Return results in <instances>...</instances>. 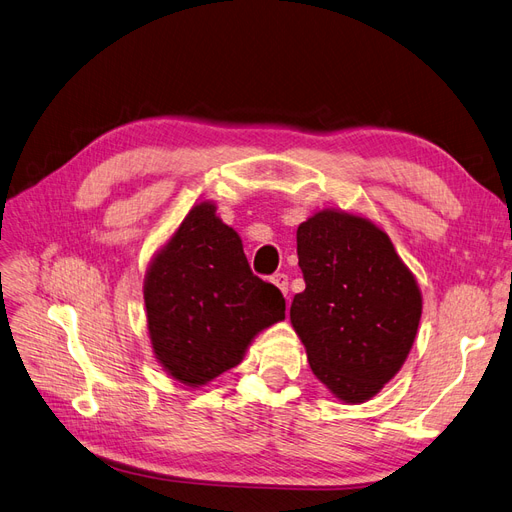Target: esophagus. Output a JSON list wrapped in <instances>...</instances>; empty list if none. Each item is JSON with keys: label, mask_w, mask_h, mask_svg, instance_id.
<instances>
[{"label": "esophagus", "mask_w": 512, "mask_h": 512, "mask_svg": "<svg viewBox=\"0 0 512 512\" xmlns=\"http://www.w3.org/2000/svg\"><path fill=\"white\" fill-rule=\"evenodd\" d=\"M272 283H274L280 291H283L285 295L289 293V276H287V274H283V272L274 274V276H272Z\"/></svg>", "instance_id": "esophagus-1"}]
</instances>
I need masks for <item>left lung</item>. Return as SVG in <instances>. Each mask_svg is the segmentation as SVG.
<instances>
[{
    "label": "left lung",
    "mask_w": 512,
    "mask_h": 512,
    "mask_svg": "<svg viewBox=\"0 0 512 512\" xmlns=\"http://www.w3.org/2000/svg\"><path fill=\"white\" fill-rule=\"evenodd\" d=\"M306 289L291 323L308 364L344 402H364L404 364L421 319V293L374 223L323 210L298 227Z\"/></svg>",
    "instance_id": "1"
}]
</instances>
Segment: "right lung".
Masks as SVG:
<instances>
[{"label": "right lung", "mask_w": 512, "mask_h": 512, "mask_svg": "<svg viewBox=\"0 0 512 512\" xmlns=\"http://www.w3.org/2000/svg\"><path fill=\"white\" fill-rule=\"evenodd\" d=\"M214 210L195 206L144 280L153 351L189 387L238 366L255 334L285 319L283 293L253 274L242 240Z\"/></svg>", "instance_id": "1"}]
</instances>
